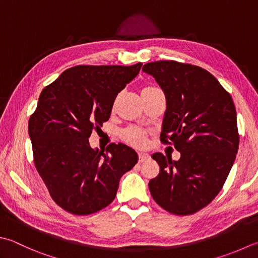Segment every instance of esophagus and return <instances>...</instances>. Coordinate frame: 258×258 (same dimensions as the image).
Returning <instances> with one entry per match:
<instances>
[{"instance_id": "obj_1", "label": "esophagus", "mask_w": 258, "mask_h": 258, "mask_svg": "<svg viewBox=\"0 0 258 258\" xmlns=\"http://www.w3.org/2000/svg\"><path fill=\"white\" fill-rule=\"evenodd\" d=\"M150 156L148 154H139V163H144L146 160H148Z\"/></svg>"}]
</instances>
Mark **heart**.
I'll return each mask as SVG.
<instances>
[{"label": "heart", "mask_w": 258, "mask_h": 258, "mask_svg": "<svg viewBox=\"0 0 258 258\" xmlns=\"http://www.w3.org/2000/svg\"><path fill=\"white\" fill-rule=\"evenodd\" d=\"M158 90L157 87L154 86H146L142 90V95L150 93V92H154ZM121 137L124 140L125 143H128L129 145L134 146L136 148H143L145 147L146 142H147V137H146V133L140 128H136V127H130L128 129L123 130L121 133Z\"/></svg>", "instance_id": "heart-1"}]
</instances>
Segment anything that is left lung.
I'll list each match as a JSON object with an SVG mask.
<instances>
[{
  "mask_svg": "<svg viewBox=\"0 0 258 258\" xmlns=\"http://www.w3.org/2000/svg\"><path fill=\"white\" fill-rule=\"evenodd\" d=\"M143 71L166 98L160 139L181 153L178 160L152 155L160 171L149 181L150 193L166 211L192 215L217 197L234 165L239 146L234 101L201 67L159 60Z\"/></svg>",
  "mask_w": 258,
  "mask_h": 258,
  "instance_id": "obj_1",
  "label": "left lung"
}]
</instances>
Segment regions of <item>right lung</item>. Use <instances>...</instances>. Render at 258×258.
<instances>
[{"instance_id":"obj_1","label":"right lung","mask_w":258,"mask_h":258,"mask_svg":"<svg viewBox=\"0 0 258 258\" xmlns=\"http://www.w3.org/2000/svg\"><path fill=\"white\" fill-rule=\"evenodd\" d=\"M142 65L72 67L39 96L29 120L35 165L52 200L73 215L109 206L121 176L138 162L128 146L110 144L104 154L89 138L109 120L116 95Z\"/></svg>"}]
</instances>
